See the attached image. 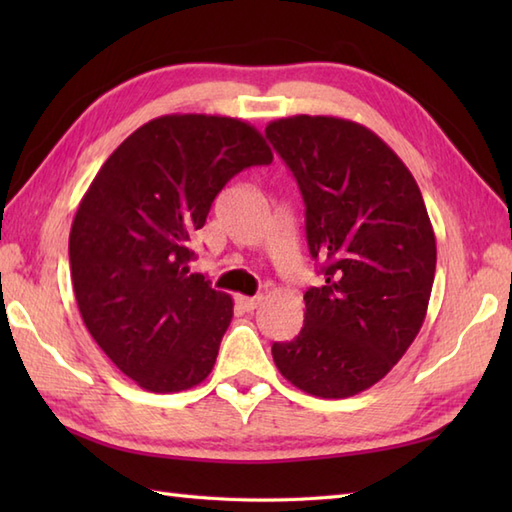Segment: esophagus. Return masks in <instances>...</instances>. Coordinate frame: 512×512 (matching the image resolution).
I'll return each mask as SVG.
<instances>
[{"instance_id": "esophagus-1", "label": "esophagus", "mask_w": 512, "mask_h": 512, "mask_svg": "<svg viewBox=\"0 0 512 512\" xmlns=\"http://www.w3.org/2000/svg\"><path fill=\"white\" fill-rule=\"evenodd\" d=\"M235 303L242 310H246V312H250V310H255L259 303H262V297H244V295H237L235 297Z\"/></svg>"}]
</instances>
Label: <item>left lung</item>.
<instances>
[{"mask_svg": "<svg viewBox=\"0 0 512 512\" xmlns=\"http://www.w3.org/2000/svg\"><path fill=\"white\" fill-rule=\"evenodd\" d=\"M266 136L306 204L310 255L325 284L303 301V328L273 343L286 380L347 398L385 378L416 339L436 277V235L422 193L372 129L336 116H290Z\"/></svg>", "mask_w": 512, "mask_h": 512, "instance_id": "8db88e82", "label": "left lung"}]
</instances>
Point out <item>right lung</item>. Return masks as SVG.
<instances>
[{
	"label": "right lung",
	"mask_w": 512,
	"mask_h": 512,
	"mask_svg": "<svg viewBox=\"0 0 512 512\" xmlns=\"http://www.w3.org/2000/svg\"><path fill=\"white\" fill-rule=\"evenodd\" d=\"M270 162L239 118L167 114L127 136L85 191L70 231L76 306L138 387L173 394L211 374L233 299L189 273L191 235L228 180Z\"/></svg>",
	"instance_id": "obj_1"
}]
</instances>
